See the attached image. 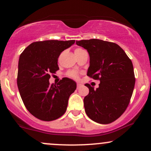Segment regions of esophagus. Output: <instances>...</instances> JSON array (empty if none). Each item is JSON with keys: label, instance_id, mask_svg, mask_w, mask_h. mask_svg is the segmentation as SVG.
Masks as SVG:
<instances>
[{"label": "esophagus", "instance_id": "1", "mask_svg": "<svg viewBox=\"0 0 151 151\" xmlns=\"http://www.w3.org/2000/svg\"><path fill=\"white\" fill-rule=\"evenodd\" d=\"M81 86H82V84H80V83H78L77 84V88L78 89V88H80Z\"/></svg>", "mask_w": 151, "mask_h": 151}]
</instances>
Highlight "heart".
I'll use <instances>...</instances> for the list:
<instances>
[{
    "label": "heart",
    "mask_w": 151,
    "mask_h": 151,
    "mask_svg": "<svg viewBox=\"0 0 151 151\" xmlns=\"http://www.w3.org/2000/svg\"><path fill=\"white\" fill-rule=\"evenodd\" d=\"M80 50H82V49L77 48L75 50V51H80ZM67 76H68V77L71 78H73V79H74V80H78V78H79L80 73H78V72L76 71H70L67 73Z\"/></svg>",
    "instance_id": "obj_1"
}]
</instances>
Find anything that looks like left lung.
Here are the masks:
<instances>
[{
  "label": "left lung",
  "instance_id": "1",
  "mask_svg": "<svg viewBox=\"0 0 151 151\" xmlns=\"http://www.w3.org/2000/svg\"><path fill=\"white\" fill-rule=\"evenodd\" d=\"M90 56L88 77L100 81L94 89L86 84L89 93L84 99L88 117L107 124L118 119L129 106L135 83L133 66L124 51L116 43L99 39L76 41Z\"/></svg>",
  "mask_w": 151,
  "mask_h": 151
}]
</instances>
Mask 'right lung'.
Listing matches in <instances>:
<instances>
[{
    "label": "right lung",
    "mask_w": 151,
    "mask_h": 151,
    "mask_svg": "<svg viewBox=\"0 0 151 151\" xmlns=\"http://www.w3.org/2000/svg\"><path fill=\"white\" fill-rule=\"evenodd\" d=\"M75 40H50L34 42L20 55L17 85L26 109L42 121L55 120L65 114L69 96L76 83L67 78L51 84V73L59 69L58 58Z\"/></svg>",
    "instance_id": "obj_1"
}]
</instances>
